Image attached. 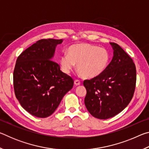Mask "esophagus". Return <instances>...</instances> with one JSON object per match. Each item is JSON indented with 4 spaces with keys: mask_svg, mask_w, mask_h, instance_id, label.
Here are the masks:
<instances>
[{
    "mask_svg": "<svg viewBox=\"0 0 149 149\" xmlns=\"http://www.w3.org/2000/svg\"><path fill=\"white\" fill-rule=\"evenodd\" d=\"M74 84H75V85H76V86H78V85H79L81 84L80 81H79V80H77V79L75 80V81H74Z\"/></svg>",
    "mask_w": 149,
    "mask_h": 149,
    "instance_id": "1",
    "label": "esophagus"
}]
</instances>
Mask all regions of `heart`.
<instances>
[{
  "label": "heart",
  "mask_w": 149,
  "mask_h": 149,
  "mask_svg": "<svg viewBox=\"0 0 149 149\" xmlns=\"http://www.w3.org/2000/svg\"><path fill=\"white\" fill-rule=\"evenodd\" d=\"M109 60L110 54L105 48L82 42L69 47L67 54L60 56V64L62 72L66 74H70L77 64L83 77L93 79L104 72Z\"/></svg>",
  "instance_id": "obj_1"
}]
</instances>
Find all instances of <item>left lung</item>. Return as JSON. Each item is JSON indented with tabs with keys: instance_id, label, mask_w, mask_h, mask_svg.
<instances>
[{
	"instance_id": "obj_1",
	"label": "left lung",
	"mask_w": 149,
	"mask_h": 149,
	"mask_svg": "<svg viewBox=\"0 0 149 149\" xmlns=\"http://www.w3.org/2000/svg\"><path fill=\"white\" fill-rule=\"evenodd\" d=\"M113 58L104 72L85 80V105L93 116L100 120L114 117L129 104L136 84V68L132 58L119 45L110 42Z\"/></svg>"
}]
</instances>
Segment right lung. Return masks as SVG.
<instances>
[{"label":"right lung","mask_w":149,"mask_h":149,"mask_svg":"<svg viewBox=\"0 0 149 149\" xmlns=\"http://www.w3.org/2000/svg\"><path fill=\"white\" fill-rule=\"evenodd\" d=\"M62 39H41L17 57L14 70L15 95L27 112L37 118L53 114L74 80L53 60Z\"/></svg>","instance_id":"right-lung-1"}]
</instances>
